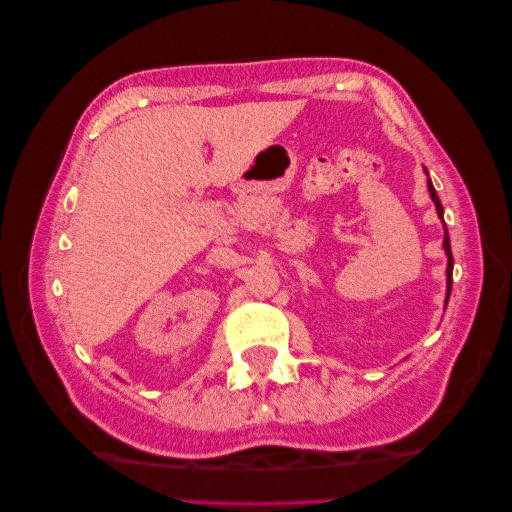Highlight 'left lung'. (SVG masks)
<instances>
[{
  "label": "left lung",
  "mask_w": 512,
  "mask_h": 512,
  "mask_svg": "<svg viewBox=\"0 0 512 512\" xmlns=\"http://www.w3.org/2000/svg\"><path fill=\"white\" fill-rule=\"evenodd\" d=\"M427 173V170H425ZM427 188H429V196L433 200V205H436V211H438V218L442 220L444 224V209H442V203L440 198L436 194V188H433L431 179H427ZM444 252H446V258H448V267H446V303H448V297H451V288H453V254H451V239H448V230H446V224H444Z\"/></svg>",
  "instance_id": "1"
}]
</instances>
